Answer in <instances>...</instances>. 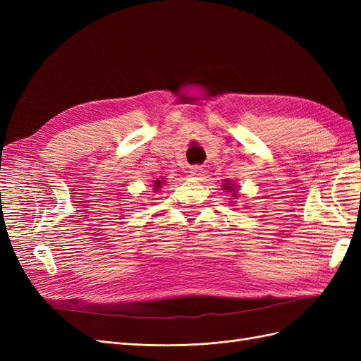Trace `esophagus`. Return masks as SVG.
I'll list each match as a JSON object with an SVG mask.
<instances>
[{"label": "esophagus", "instance_id": "1", "mask_svg": "<svg viewBox=\"0 0 361 361\" xmlns=\"http://www.w3.org/2000/svg\"><path fill=\"white\" fill-rule=\"evenodd\" d=\"M190 173H191V176H200L202 174V167L200 166H192L191 169H190Z\"/></svg>", "mask_w": 361, "mask_h": 361}]
</instances>
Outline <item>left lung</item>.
<instances>
[{"mask_svg": "<svg viewBox=\"0 0 361 361\" xmlns=\"http://www.w3.org/2000/svg\"><path fill=\"white\" fill-rule=\"evenodd\" d=\"M224 190H231V191L233 192V195H232V197H238V194H236V190L233 188V185H231V183H228V182H227V185H224Z\"/></svg>", "mask_w": 361, "mask_h": 361, "instance_id": "8db88e82", "label": "left lung"}]
</instances>
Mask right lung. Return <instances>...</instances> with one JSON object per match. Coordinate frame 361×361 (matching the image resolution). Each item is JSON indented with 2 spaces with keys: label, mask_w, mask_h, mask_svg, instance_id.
Listing matches in <instances>:
<instances>
[{
  "label": "right lung",
  "mask_w": 361,
  "mask_h": 361,
  "mask_svg": "<svg viewBox=\"0 0 361 361\" xmlns=\"http://www.w3.org/2000/svg\"><path fill=\"white\" fill-rule=\"evenodd\" d=\"M161 183H162L161 180H155V185H154V187H155V191H158V188H159V187H162Z\"/></svg>",
  "instance_id": "obj_1"
}]
</instances>
